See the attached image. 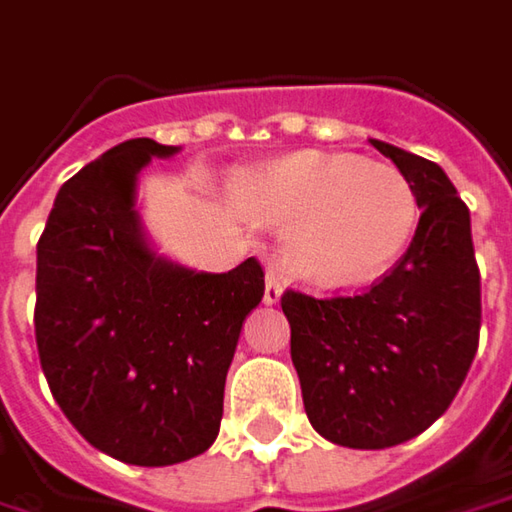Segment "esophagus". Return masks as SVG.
<instances>
[{
	"instance_id": "1",
	"label": "esophagus",
	"mask_w": 512,
	"mask_h": 512,
	"mask_svg": "<svg viewBox=\"0 0 512 512\" xmlns=\"http://www.w3.org/2000/svg\"><path fill=\"white\" fill-rule=\"evenodd\" d=\"M283 286H286V283H283V275H280L275 266H269V269H266V292H263V303H266V306L278 303L280 295H283Z\"/></svg>"
}]
</instances>
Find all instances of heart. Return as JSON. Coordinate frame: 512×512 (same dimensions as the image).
<instances>
[{"mask_svg":"<svg viewBox=\"0 0 512 512\" xmlns=\"http://www.w3.org/2000/svg\"><path fill=\"white\" fill-rule=\"evenodd\" d=\"M246 212L286 229L283 260L321 289L364 286L387 275L418 226L410 180L355 154L298 151L237 177Z\"/></svg>","mask_w":512,"mask_h":512,"instance_id":"heart-1","label":"heart"}]
</instances>
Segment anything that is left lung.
<instances>
[{
  "label": "left lung",
  "instance_id": "8db88e82",
  "mask_svg": "<svg viewBox=\"0 0 512 512\" xmlns=\"http://www.w3.org/2000/svg\"><path fill=\"white\" fill-rule=\"evenodd\" d=\"M410 180L418 229L367 292H283L309 424L341 447L384 450L421 435L453 404L478 349L481 275L470 209L444 168L372 140Z\"/></svg>",
  "mask_w": 512,
  "mask_h": 512
}]
</instances>
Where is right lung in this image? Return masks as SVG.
Returning <instances> with one entry per match:
<instances>
[{"label":"right lung","mask_w":512,"mask_h":512,"mask_svg":"<svg viewBox=\"0 0 512 512\" xmlns=\"http://www.w3.org/2000/svg\"><path fill=\"white\" fill-rule=\"evenodd\" d=\"M177 145L125 140L56 194L36 246V349L77 433L117 461L166 467L220 433L226 372L263 298L255 257L194 272L157 255L137 174Z\"/></svg>","instance_id":"right-lung-1"}]
</instances>
